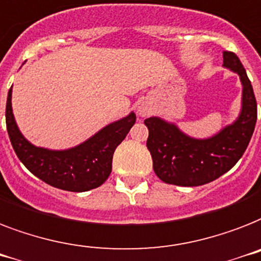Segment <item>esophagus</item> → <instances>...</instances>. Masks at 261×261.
I'll return each mask as SVG.
<instances>
[{
	"label": "esophagus",
	"instance_id": "34e87169",
	"mask_svg": "<svg viewBox=\"0 0 261 261\" xmlns=\"http://www.w3.org/2000/svg\"><path fill=\"white\" fill-rule=\"evenodd\" d=\"M137 113H139V116H141V117H145V116H148V114L151 113V108H149L148 103L143 102V103H140L139 108H137Z\"/></svg>",
	"mask_w": 261,
	"mask_h": 261
}]
</instances>
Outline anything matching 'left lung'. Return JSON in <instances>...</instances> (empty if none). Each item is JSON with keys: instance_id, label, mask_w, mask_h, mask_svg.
<instances>
[{"instance_id": "obj_1", "label": "left lung", "mask_w": 261, "mask_h": 261, "mask_svg": "<svg viewBox=\"0 0 261 261\" xmlns=\"http://www.w3.org/2000/svg\"><path fill=\"white\" fill-rule=\"evenodd\" d=\"M224 67L240 75L243 83V108L232 125L216 136L198 140L180 132L178 126L159 117H149L147 147L153 171L164 183L176 186H201L228 172L247 149L257 120V103L251 81L236 54L224 51Z\"/></svg>"}]
</instances>
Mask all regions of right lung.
Wrapping results in <instances>:
<instances>
[{
  "label": "right lung",
  "mask_w": 261,
  "mask_h": 261,
  "mask_svg": "<svg viewBox=\"0 0 261 261\" xmlns=\"http://www.w3.org/2000/svg\"><path fill=\"white\" fill-rule=\"evenodd\" d=\"M5 118L10 143L21 163L43 182L75 193L97 189L109 178L114 151L136 122V114L132 112L66 151L35 147L16 125L12 112V87L8 93Z\"/></svg>",
  "instance_id": "obj_1"
}]
</instances>
